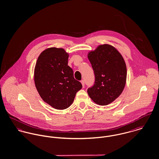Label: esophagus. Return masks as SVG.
<instances>
[{
  "label": "esophagus",
  "mask_w": 159,
  "mask_h": 159,
  "mask_svg": "<svg viewBox=\"0 0 159 159\" xmlns=\"http://www.w3.org/2000/svg\"><path fill=\"white\" fill-rule=\"evenodd\" d=\"M81 84H82V86L84 87V84H85L84 81V80H81Z\"/></svg>",
  "instance_id": "obj_1"
}]
</instances>
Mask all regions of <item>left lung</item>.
<instances>
[{
    "label": "left lung",
    "mask_w": 159,
    "mask_h": 159,
    "mask_svg": "<svg viewBox=\"0 0 159 159\" xmlns=\"http://www.w3.org/2000/svg\"><path fill=\"white\" fill-rule=\"evenodd\" d=\"M88 59L95 74L94 85L87 89L96 104L107 105L122 93L126 84L127 69L120 53L109 44L100 45L89 52Z\"/></svg>",
    "instance_id": "obj_1"
}]
</instances>
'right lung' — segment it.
Returning <instances> with one entry per match:
<instances>
[{
    "mask_svg": "<svg viewBox=\"0 0 159 159\" xmlns=\"http://www.w3.org/2000/svg\"><path fill=\"white\" fill-rule=\"evenodd\" d=\"M68 58L64 48H48L40 54L34 67V84L39 95L43 101L59 110L68 108L83 87L74 78Z\"/></svg>",
    "mask_w": 159,
    "mask_h": 159,
    "instance_id": "1",
    "label": "right lung"
}]
</instances>
